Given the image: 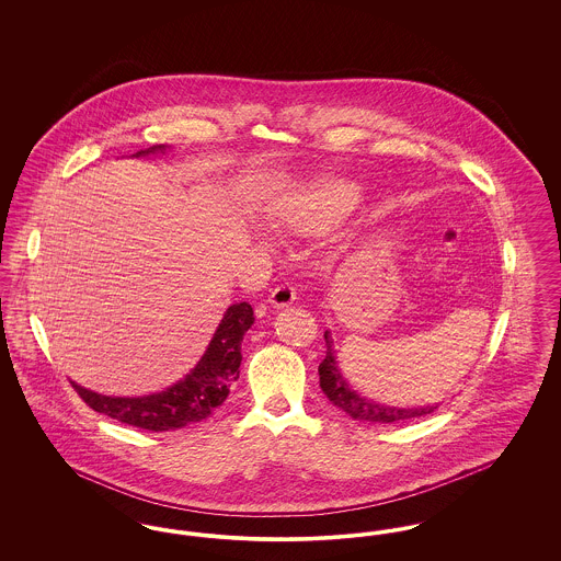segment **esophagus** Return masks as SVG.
I'll return each mask as SVG.
<instances>
[{"label":"esophagus","instance_id":"1","mask_svg":"<svg viewBox=\"0 0 561 561\" xmlns=\"http://www.w3.org/2000/svg\"><path fill=\"white\" fill-rule=\"evenodd\" d=\"M296 300V293H294L290 284H282L277 288H273L268 294V302L275 307V309H282V307H288Z\"/></svg>","mask_w":561,"mask_h":561}]
</instances>
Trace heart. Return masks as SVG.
I'll list each match as a JSON object with an SVG mask.
<instances>
[{"label": "heart", "mask_w": 561, "mask_h": 561, "mask_svg": "<svg viewBox=\"0 0 561 561\" xmlns=\"http://www.w3.org/2000/svg\"><path fill=\"white\" fill-rule=\"evenodd\" d=\"M359 202V191L347 181H325L305 191L286 213L298 233H318L343 220Z\"/></svg>", "instance_id": "heart-1"}]
</instances>
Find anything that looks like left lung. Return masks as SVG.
Instances as JSON below:
<instances>
[{
    "mask_svg": "<svg viewBox=\"0 0 561 561\" xmlns=\"http://www.w3.org/2000/svg\"><path fill=\"white\" fill-rule=\"evenodd\" d=\"M325 339V357L320 364V387L325 398L332 401L339 410H343L353 421H368V423H401L410 419H419L437 410V403L433 405H419V408H400V405H387L378 401L368 400L359 396L347 378L341 373L336 362V351L330 330L323 334Z\"/></svg>",
    "mask_w": 561,
    "mask_h": 561,
    "instance_id": "8db88e82",
    "label": "left lung"
}]
</instances>
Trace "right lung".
<instances>
[{"mask_svg":"<svg viewBox=\"0 0 561 561\" xmlns=\"http://www.w3.org/2000/svg\"><path fill=\"white\" fill-rule=\"evenodd\" d=\"M165 145H156L133 158H145L165 153ZM254 323V311L248 302L231 305L213 334L210 345L191 373L160 393L140 398H113L90 391L71 380L81 400L94 412H101L113 421L147 428V431H170L187 427L208 419L214 410L227 400L229 387L240 376L241 341Z\"/></svg>","mask_w":561,"mask_h":561,"instance_id":"add662e5","label":"right lung"}]
</instances>
